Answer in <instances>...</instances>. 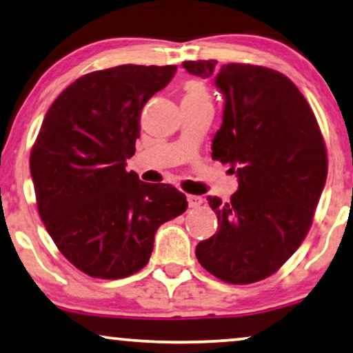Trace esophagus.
Instances as JSON below:
<instances>
[{
  "label": "esophagus",
  "instance_id": "esophagus-1",
  "mask_svg": "<svg viewBox=\"0 0 353 353\" xmlns=\"http://www.w3.org/2000/svg\"><path fill=\"white\" fill-rule=\"evenodd\" d=\"M187 201H188V206L190 208H198L203 205V198L198 196V195H187Z\"/></svg>",
  "mask_w": 353,
  "mask_h": 353
}]
</instances>
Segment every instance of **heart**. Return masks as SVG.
I'll return each mask as SVG.
<instances>
[{
	"mask_svg": "<svg viewBox=\"0 0 353 353\" xmlns=\"http://www.w3.org/2000/svg\"><path fill=\"white\" fill-rule=\"evenodd\" d=\"M185 96H183V102H192V103H211V96L208 88L201 81L192 79L185 84L183 88Z\"/></svg>",
	"mask_w": 353,
	"mask_h": 353,
	"instance_id": "heart-1",
	"label": "heart"
}]
</instances>
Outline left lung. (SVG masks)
<instances>
[{"instance_id":"obj_1","label":"left lung","mask_w":353,"mask_h":353,"mask_svg":"<svg viewBox=\"0 0 353 353\" xmlns=\"http://www.w3.org/2000/svg\"><path fill=\"white\" fill-rule=\"evenodd\" d=\"M192 75L210 78L225 99L212 160L238 177L230 201L208 196L219 230L196 245L211 275L250 285L280 269L309 232L323 192L327 158L309 102L283 73L248 63L188 61Z\"/></svg>"}]
</instances>
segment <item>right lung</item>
I'll use <instances>...</instances> for the list:
<instances>
[{
    "label": "right lung",
    "mask_w": 353,
    "mask_h": 353,
    "mask_svg": "<svg viewBox=\"0 0 353 353\" xmlns=\"http://www.w3.org/2000/svg\"><path fill=\"white\" fill-rule=\"evenodd\" d=\"M176 65H118L63 89L30 153L38 212L59 251L92 278L118 280L147 265L158 227L187 210L170 183L126 171L141 112Z\"/></svg>",
    "instance_id": "obj_1"
}]
</instances>
